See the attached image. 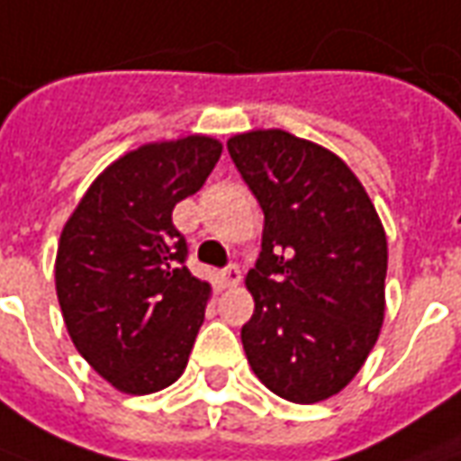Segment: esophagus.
<instances>
[{
    "instance_id": "1",
    "label": "esophagus",
    "mask_w": 461,
    "mask_h": 461,
    "mask_svg": "<svg viewBox=\"0 0 461 461\" xmlns=\"http://www.w3.org/2000/svg\"><path fill=\"white\" fill-rule=\"evenodd\" d=\"M241 279V272L237 264H230V267H224L220 272V286L221 289H231V286L240 285Z\"/></svg>"
}]
</instances>
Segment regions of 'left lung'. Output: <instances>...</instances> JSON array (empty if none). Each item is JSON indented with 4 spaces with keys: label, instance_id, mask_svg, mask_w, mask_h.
Masks as SVG:
<instances>
[{
    "label": "left lung",
    "instance_id": "obj_1",
    "mask_svg": "<svg viewBox=\"0 0 461 461\" xmlns=\"http://www.w3.org/2000/svg\"><path fill=\"white\" fill-rule=\"evenodd\" d=\"M227 149L264 212L247 275V359L282 399H330L362 369L384 321V227L352 169L314 141L254 130Z\"/></svg>",
    "mask_w": 461,
    "mask_h": 461
}]
</instances>
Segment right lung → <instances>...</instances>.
<instances>
[{"mask_svg": "<svg viewBox=\"0 0 461 461\" xmlns=\"http://www.w3.org/2000/svg\"><path fill=\"white\" fill-rule=\"evenodd\" d=\"M221 144L192 134L119 157L86 189L59 237L54 282L77 352L124 394L185 372L209 285L186 269L176 202L202 189Z\"/></svg>", "mask_w": 461, "mask_h": 461, "instance_id": "obj_1", "label": "right lung"}]
</instances>
